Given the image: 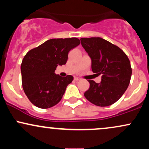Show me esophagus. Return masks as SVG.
<instances>
[{"instance_id": "esophagus-1", "label": "esophagus", "mask_w": 149, "mask_h": 149, "mask_svg": "<svg viewBox=\"0 0 149 149\" xmlns=\"http://www.w3.org/2000/svg\"><path fill=\"white\" fill-rule=\"evenodd\" d=\"M74 80H76V81H79L81 79H80V78H78V77H74Z\"/></svg>"}]
</instances>
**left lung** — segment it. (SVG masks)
Listing matches in <instances>:
<instances>
[{
    "mask_svg": "<svg viewBox=\"0 0 149 149\" xmlns=\"http://www.w3.org/2000/svg\"><path fill=\"white\" fill-rule=\"evenodd\" d=\"M81 45L92 60L93 73L102 74L100 83L88 80L85 98L98 107L114 104L123 96L130 82L132 68L120 47L102 38H82Z\"/></svg>",
    "mask_w": 149,
    "mask_h": 149,
    "instance_id": "1",
    "label": "left lung"
}]
</instances>
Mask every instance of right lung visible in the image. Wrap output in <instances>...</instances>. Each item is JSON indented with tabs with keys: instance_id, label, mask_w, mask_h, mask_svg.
<instances>
[{
	"instance_id": "obj_1",
	"label": "right lung",
	"mask_w": 149,
	"mask_h": 149,
	"mask_svg": "<svg viewBox=\"0 0 149 149\" xmlns=\"http://www.w3.org/2000/svg\"><path fill=\"white\" fill-rule=\"evenodd\" d=\"M80 43L77 38H53L26 54L21 64L22 87L33 105L48 109L60 102L73 77L54 71L58 65L66 64L69 51Z\"/></svg>"
}]
</instances>
